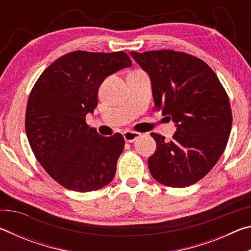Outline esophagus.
Segmentation results:
<instances>
[{
    "mask_svg": "<svg viewBox=\"0 0 251 251\" xmlns=\"http://www.w3.org/2000/svg\"><path fill=\"white\" fill-rule=\"evenodd\" d=\"M141 134L136 133V131L133 130H126L124 131V139L127 143H133L136 138H138Z\"/></svg>",
    "mask_w": 251,
    "mask_h": 251,
    "instance_id": "obj_1",
    "label": "esophagus"
}]
</instances>
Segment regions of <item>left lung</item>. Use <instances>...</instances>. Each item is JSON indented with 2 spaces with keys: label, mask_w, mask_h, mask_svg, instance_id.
I'll return each mask as SVG.
<instances>
[{
  "label": "left lung",
  "mask_w": 251,
  "mask_h": 251,
  "mask_svg": "<svg viewBox=\"0 0 251 251\" xmlns=\"http://www.w3.org/2000/svg\"><path fill=\"white\" fill-rule=\"evenodd\" d=\"M151 78L155 108L175 123L173 139L151 133L156 151L148 158L154 179L187 187L205 177L226 148L232 114L217 75L201 58L161 50L130 52Z\"/></svg>",
  "instance_id": "1"
}]
</instances>
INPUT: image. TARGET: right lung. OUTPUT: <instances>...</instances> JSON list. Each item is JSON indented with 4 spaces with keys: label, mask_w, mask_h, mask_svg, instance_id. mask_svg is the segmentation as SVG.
<instances>
[{
    "label": "right lung",
    "mask_w": 251,
    "mask_h": 251,
    "mask_svg": "<svg viewBox=\"0 0 251 251\" xmlns=\"http://www.w3.org/2000/svg\"><path fill=\"white\" fill-rule=\"evenodd\" d=\"M130 66L124 52L76 50L57 58L34 85L25 115L28 143L42 167L65 188L94 192L115 176L124 137H104L85 117L94 112L104 79Z\"/></svg>",
    "instance_id": "right-lung-1"
}]
</instances>
